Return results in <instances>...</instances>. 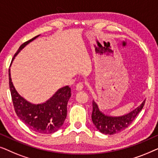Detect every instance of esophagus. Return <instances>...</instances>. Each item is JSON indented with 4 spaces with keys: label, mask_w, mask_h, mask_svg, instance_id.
<instances>
[{
    "label": "esophagus",
    "mask_w": 158,
    "mask_h": 158,
    "mask_svg": "<svg viewBox=\"0 0 158 158\" xmlns=\"http://www.w3.org/2000/svg\"><path fill=\"white\" fill-rule=\"evenodd\" d=\"M83 83H82V82H80L76 85V90H81L83 89Z\"/></svg>",
    "instance_id": "esophagus-1"
}]
</instances>
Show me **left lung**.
Masks as SVG:
<instances>
[{"instance_id": "obj_1", "label": "left lung", "mask_w": 158, "mask_h": 158, "mask_svg": "<svg viewBox=\"0 0 158 158\" xmlns=\"http://www.w3.org/2000/svg\"><path fill=\"white\" fill-rule=\"evenodd\" d=\"M145 100L139 106L137 109L133 110L130 113L122 116H107L101 111L97 103L93 101L92 121L97 129L105 135H114L121 131L124 130L130 125L136 116L143 108Z\"/></svg>"}]
</instances>
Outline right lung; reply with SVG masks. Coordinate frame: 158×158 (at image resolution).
<instances>
[{"label":"right lung","mask_w":158,"mask_h":158,"mask_svg":"<svg viewBox=\"0 0 158 158\" xmlns=\"http://www.w3.org/2000/svg\"><path fill=\"white\" fill-rule=\"evenodd\" d=\"M38 36L22 44L14 55L12 61L19 52ZM11 61V62H12ZM9 88L15 111L19 118L36 132L52 134L62 126L67 116V105L71 96V88L68 85L60 88L46 102L33 104L25 100L15 89L8 70Z\"/></svg>","instance_id":"obj_1"}]
</instances>
